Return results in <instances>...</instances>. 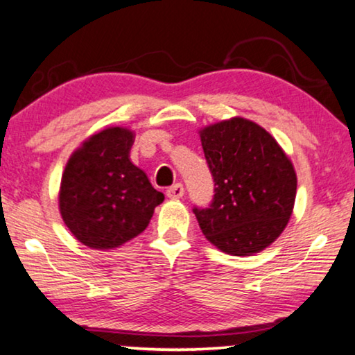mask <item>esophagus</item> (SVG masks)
Segmentation results:
<instances>
[{"instance_id":"1","label":"esophagus","mask_w":355,"mask_h":355,"mask_svg":"<svg viewBox=\"0 0 355 355\" xmlns=\"http://www.w3.org/2000/svg\"><path fill=\"white\" fill-rule=\"evenodd\" d=\"M166 196L171 200H179L184 196V187L182 184H174L170 189L166 190Z\"/></svg>"}]
</instances>
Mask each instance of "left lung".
Wrapping results in <instances>:
<instances>
[{"instance_id": "obj_1", "label": "left lung", "mask_w": 355, "mask_h": 355, "mask_svg": "<svg viewBox=\"0 0 355 355\" xmlns=\"http://www.w3.org/2000/svg\"><path fill=\"white\" fill-rule=\"evenodd\" d=\"M214 179L209 208H193L211 244L252 255L284 232L297 195V174L276 139L252 121L233 117L200 130Z\"/></svg>"}]
</instances>
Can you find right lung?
Listing matches in <instances>:
<instances>
[{"mask_svg": "<svg viewBox=\"0 0 355 355\" xmlns=\"http://www.w3.org/2000/svg\"><path fill=\"white\" fill-rule=\"evenodd\" d=\"M135 133L109 127L69 157L58 208L76 239L92 249H114L146 230L165 195L130 160Z\"/></svg>", "mask_w": 355, "mask_h": 355, "instance_id": "add662e5", "label": "right lung"}]
</instances>
